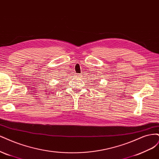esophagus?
Listing matches in <instances>:
<instances>
[{
  "mask_svg": "<svg viewBox=\"0 0 159 159\" xmlns=\"http://www.w3.org/2000/svg\"><path fill=\"white\" fill-rule=\"evenodd\" d=\"M76 76V77H77V78H79V79H80L81 78V75L80 74H76V75H75Z\"/></svg>",
  "mask_w": 159,
  "mask_h": 159,
  "instance_id": "1",
  "label": "esophagus"
}]
</instances>
